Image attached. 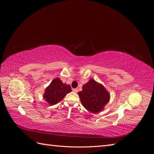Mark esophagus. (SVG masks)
<instances>
[{"instance_id": "esophagus-1", "label": "esophagus", "mask_w": 154, "mask_h": 154, "mask_svg": "<svg viewBox=\"0 0 154 154\" xmlns=\"http://www.w3.org/2000/svg\"><path fill=\"white\" fill-rule=\"evenodd\" d=\"M72 91L74 92H78V88H73Z\"/></svg>"}]
</instances>
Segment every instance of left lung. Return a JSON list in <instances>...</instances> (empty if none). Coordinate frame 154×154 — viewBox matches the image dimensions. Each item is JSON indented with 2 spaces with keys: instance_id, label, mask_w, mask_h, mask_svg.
Masks as SVG:
<instances>
[{
  "instance_id": "1",
  "label": "left lung",
  "mask_w": 154,
  "mask_h": 154,
  "mask_svg": "<svg viewBox=\"0 0 154 154\" xmlns=\"http://www.w3.org/2000/svg\"><path fill=\"white\" fill-rule=\"evenodd\" d=\"M78 94L85 109L94 114L103 110L110 98L109 92L105 87L94 79H91L83 85L82 91L78 92Z\"/></svg>"
}]
</instances>
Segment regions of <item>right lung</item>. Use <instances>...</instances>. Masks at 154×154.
Masks as SVG:
<instances>
[{"label": "right lung", "instance_id": "add662e5", "mask_svg": "<svg viewBox=\"0 0 154 154\" xmlns=\"http://www.w3.org/2000/svg\"><path fill=\"white\" fill-rule=\"evenodd\" d=\"M71 92L70 85L62 83L59 78H56L45 88L43 97L50 105H54L61 101L66 94Z\"/></svg>", "mask_w": 154, "mask_h": 154}]
</instances>
